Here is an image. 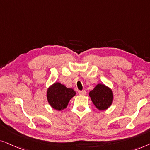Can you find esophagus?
Instances as JSON below:
<instances>
[{"label": "esophagus", "mask_w": 150, "mask_h": 150, "mask_svg": "<svg viewBox=\"0 0 150 150\" xmlns=\"http://www.w3.org/2000/svg\"><path fill=\"white\" fill-rule=\"evenodd\" d=\"M78 93L81 95H85L86 94V91H79L78 92Z\"/></svg>", "instance_id": "obj_1"}]
</instances>
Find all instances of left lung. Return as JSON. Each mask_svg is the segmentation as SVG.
Masks as SVG:
<instances>
[{
	"label": "left lung",
	"mask_w": 150,
	"mask_h": 150,
	"mask_svg": "<svg viewBox=\"0 0 150 150\" xmlns=\"http://www.w3.org/2000/svg\"><path fill=\"white\" fill-rule=\"evenodd\" d=\"M89 96L92 102L99 110H105L113 102L114 95L110 88L103 83H98L90 91Z\"/></svg>",
	"instance_id": "left-lung-1"
}]
</instances>
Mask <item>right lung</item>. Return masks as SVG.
Listing matches in <instances>:
<instances>
[{"label":"right lung","mask_w":150,"mask_h":150,"mask_svg":"<svg viewBox=\"0 0 150 150\" xmlns=\"http://www.w3.org/2000/svg\"><path fill=\"white\" fill-rule=\"evenodd\" d=\"M75 95L73 89L67 88L59 82L53 83L47 91V99L50 106L59 111L65 109Z\"/></svg>","instance_id":"add662e5"}]
</instances>
